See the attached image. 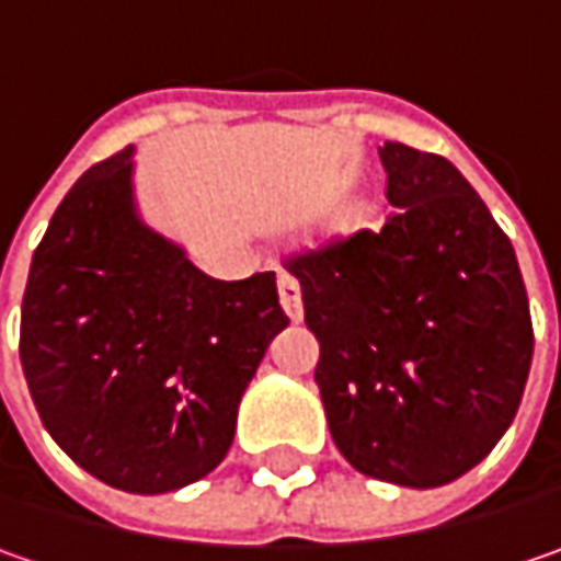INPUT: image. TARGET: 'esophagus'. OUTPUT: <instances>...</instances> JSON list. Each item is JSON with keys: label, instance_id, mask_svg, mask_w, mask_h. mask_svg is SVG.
I'll return each instance as SVG.
<instances>
[{"label": "esophagus", "instance_id": "esophagus-1", "mask_svg": "<svg viewBox=\"0 0 561 561\" xmlns=\"http://www.w3.org/2000/svg\"><path fill=\"white\" fill-rule=\"evenodd\" d=\"M279 301H282V310L288 313V320L291 323H301L305 320V305H301V285L295 276H288V273H279Z\"/></svg>", "mask_w": 561, "mask_h": 561}]
</instances>
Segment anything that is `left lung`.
<instances>
[{
    "label": "left lung",
    "instance_id": "1",
    "mask_svg": "<svg viewBox=\"0 0 561 561\" xmlns=\"http://www.w3.org/2000/svg\"><path fill=\"white\" fill-rule=\"evenodd\" d=\"M379 232L285 256L320 342L329 433L360 474L443 486L515 421L534 327L508 234L446 157L379 147Z\"/></svg>",
    "mask_w": 561,
    "mask_h": 561
}]
</instances>
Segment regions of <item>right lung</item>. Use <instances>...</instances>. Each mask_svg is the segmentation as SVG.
Returning a JSON list of instances; mask_svg holds the SVG:
<instances>
[{"instance_id": "right-lung-1", "label": "right lung", "mask_w": 561, "mask_h": 561, "mask_svg": "<svg viewBox=\"0 0 561 561\" xmlns=\"http://www.w3.org/2000/svg\"><path fill=\"white\" fill-rule=\"evenodd\" d=\"M288 327L276 273L222 282L147 229L131 147L90 165L49 219L21 305V367L49 436L125 493L207 477Z\"/></svg>"}]
</instances>
